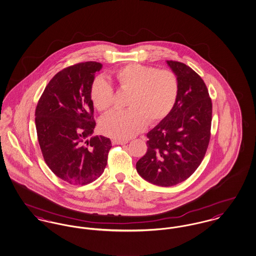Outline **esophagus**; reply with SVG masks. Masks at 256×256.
<instances>
[{"label":"esophagus","mask_w":256,"mask_h":256,"mask_svg":"<svg viewBox=\"0 0 256 256\" xmlns=\"http://www.w3.org/2000/svg\"><path fill=\"white\" fill-rule=\"evenodd\" d=\"M112 142L114 144H128V140H120V138H114L112 140Z\"/></svg>","instance_id":"esophagus-1"}]
</instances>
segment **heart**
<instances>
[{
    "instance_id": "obj_1",
    "label": "heart",
    "mask_w": 256,
    "mask_h": 256,
    "mask_svg": "<svg viewBox=\"0 0 256 256\" xmlns=\"http://www.w3.org/2000/svg\"><path fill=\"white\" fill-rule=\"evenodd\" d=\"M120 88L129 92L126 106L101 118L103 134L118 138H129L142 132L146 124H155L166 118L175 106L179 95V82L170 70L129 64L114 71ZM90 99L95 108L107 112L114 104V88L104 78L98 77L90 86Z\"/></svg>"
}]
</instances>
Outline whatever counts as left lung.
I'll list each match as a JSON object with an SVG mask.
<instances>
[{
  "instance_id": "left-lung-1",
  "label": "left lung",
  "mask_w": 256,
  "mask_h": 256,
  "mask_svg": "<svg viewBox=\"0 0 256 256\" xmlns=\"http://www.w3.org/2000/svg\"><path fill=\"white\" fill-rule=\"evenodd\" d=\"M179 82L177 102L170 114L148 132V151L136 162L148 182L170 187L192 174L209 144L212 101L202 77L185 64L166 60Z\"/></svg>"
}]
</instances>
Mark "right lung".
Wrapping results in <instances>:
<instances>
[{"label": "right lung", "mask_w": 256, "mask_h": 256, "mask_svg": "<svg viewBox=\"0 0 256 256\" xmlns=\"http://www.w3.org/2000/svg\"><path fill=\"white\" fill-rule=\"evenodd\" d=\"M102 64L81 62L56 73L36 108V127L44 161L62 180L86 185L103 174L110 140L94 134L90 86Z\"/></svg>", "instance_id": "1"}]
</instances>
